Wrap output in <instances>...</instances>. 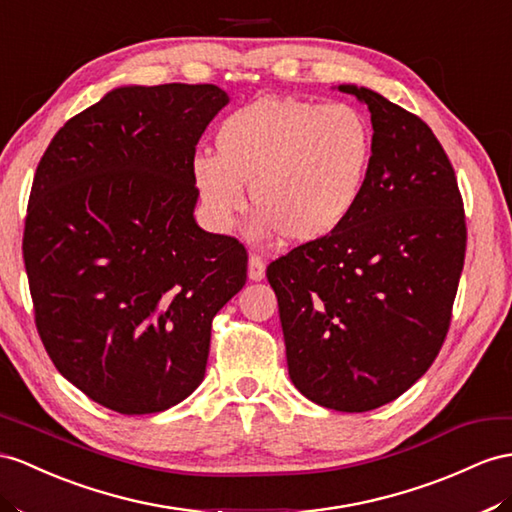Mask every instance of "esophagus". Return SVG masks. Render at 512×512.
Returning a JSON list of instances; mask_svg holds the SVG:
<instances>
[{
    "instance_id": "34e87169",
    "label": "esophagus",
    "mask_w": 512,
    "mask_h": 512,
    "mask_svg": "<svg viewBox=\"0 0 512 512\" xmlns=\"http://www.w3.org/2000/svg\"><path fill=\"white\" fill-rule=\"evenodd\" d=\"M264 277H266L264 259L257 257V255L248 257V279H251V281H261Z\"/></svg>"
}]
</instances>
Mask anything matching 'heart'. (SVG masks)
Returning <instances> with one entry per match:
<instances>
[{"mask_svg": "<svg viewBox=\"0 0 512 512\" xmlns=\"http://www.w3.org/2000/svg\"><path fill=\"white\" fill-rule=\"evenodd\" d=\"M214 144L216 155L192 160L194 186L214 225H233L248 186L257 209L253 238L281 233L290 244H313L355 212L372 166L374 131L348 103L264 97L231 112Z\"/></svg>", "mask_w": 512, "mask_h": 512, "instance_id": "b5f03b06", "label": "heart"}]
</instances>
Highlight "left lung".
<instances>
[{"label":"left lung","mask_w":512,"mask_h":512,"mask_svg":"<svg viewBox=\"0 0 512 512\" xmlns=\"http://www.w3.org/2000/svg\"><path fill=\"white\" fill-rule=\"evenodd\" d=\"M337 90L372 114L363 194L335 233L272 261L266 277L294 387L326 409L363 413L402 396L439 355L467 229L432 129L370 88Z\"/></svg>","instance_id":"8db88e82"}]
</instances>
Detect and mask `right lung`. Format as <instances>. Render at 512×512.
<instances>
[{
  "label": "right lung",
  "mask_w": 512,
  "mask_h": 512,
  "mask_svg": "<svg viewBox=\"0 0 512 512\" xmlns=\"http://www.w3.org/2000/svg\"><path fill=\"white\" fill-rule=\"evenodd\" d=\"M227 103L214 84L119 86L38 162L23 233L36 329L58 372L116 413L186 400L246 283V248L194 220L196 142Z\"/></svg>",
  "instance_id": "right-lung-1"
}]
</instances>
